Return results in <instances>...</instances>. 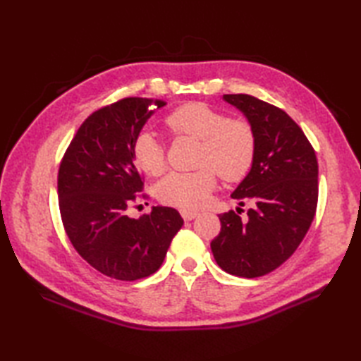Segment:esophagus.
I'll return each instance as SVG.
<instances>
[{
  "label": "esophagus",
  "instance_id": "34e87169",
  "mask_svg": "<svg viewBox=\"0 0 361 361\" xmlns=\"http://www.w3.org/2000/svg\"><path fill=\"white\" fill-rule=\"evenodd\" d=\"M181 216H183V219H185L186 221H190V220H194L195 217H198V212H194V211H181Z\"/></svg>",
  "mask_w": 361,
  "mask_h": 361
}]
</instances>
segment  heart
Returning a JSON list of instances; mask_svg holds the SVG:
<instances>
[{
  "instance_id": "heart-1",
  "label": "heart",
  "mask_w": 361,
  "mask_h": 361,
  "mask_svg": "<svg viewBox=\"0 0 361 361\" xmlns=\"http://www.w3.org/2000/svg\"><path fill=\"white\" fill-rule=\"evenodd\" d=\"M166 127L173 135H185L202 141L198 166L194 173H171L158 183L157 198L180 209L203 206L216 188V171L226 181H237L248 173L255 159L256 140L248 122L229 119L224 111L202 102H189L166 118ZM136 167L149 176L163 173L164 152L149 132L137 135L132 147Z\"/></svg>"
}]
</instances>
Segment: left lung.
<instances>
[{"mask_svg": "<svg viewBox=\"0 0 361 361\" xmlns=\"http://www.w3.org/2000/svg\"><path fill=\"white\" fill-rule=\"evenodd\" d=\"M224 101L243 114L255 133V159L231 194L240 206L245 200L255 206L247 220L234 211L220 214L221 229L211 250L221 270L259 278L286 262L307 234L318 203V161L283 110L248 94H225Z\"/></svg>", "mask_w": 361, "mask_h": 361, "instance_id": "1", "label": "left lung"}]
</instances>
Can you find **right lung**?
I'll use <instances>...</instances> for the list:
<instances>
[{"instance_id":"right-lung-1","label":"right lung","mask_w":361,"mask_h":361,"mask_svg":"<svg viewBox=\"0 0 361 361\" xmlns=\"http://www.w3.org/2000/svg\"><path fill=\"white\" fill-rule=\"evenodd\" d=\"M166 102L127 97L94 111L79 127L59 169V204L65 231L87 262L110 278H147L163 264L180 212L153 206L127 216L142 180L132 147L145 122Z\"/></svg>"}]
</instances>
